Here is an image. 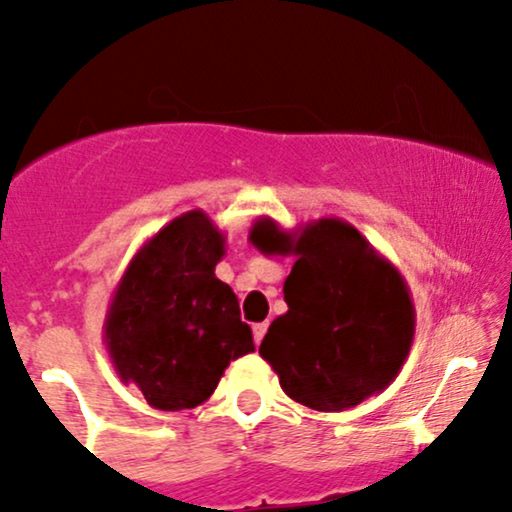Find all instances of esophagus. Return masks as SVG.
Listing matches in <instances>:
<instances>
[{
	"label": "esophagus",
	"mask_w": 512,
	"mask_h": 512,
	"mask_svg": "<svg viewBox=\"0 0 512 512\" xmlns=\"http://www.w3.org/2000/svg\"><path fill=\"white\" fill-rule=\"evenodd\" d=\"M252 334H255V344H260L264 334H267V322H257V325H252Z\"/></svg>",
	"instance_id": "obj_1"
}]
</instances>
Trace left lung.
Masks as SVG:
<instances>
[{"label": "left lung", "mask_w": 512, "mask_h": 512, "mask_svg": "<svg viewBox=\"0 0 512 512\" xmlns=\"http://www.w3.org/2000/svg\"><path fill=\"white\" fill-rule=\"evenodd\" d=\"M250 243L264 255H296L284 281L289 310L260 344L281 390L315 411H344L383 392L407 361L416 327L395 264L334 216L293 233L260 219Z\"/></svg>", "instance_id": "left-lung-1"}]
</instances>
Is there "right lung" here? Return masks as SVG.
<instances>
[{"label": "right lung", "instance_id": "1", "mask_svg": "<svg viewBox=\"0 0 512 512\" xmlns=\"http://www.w3.org/2000/svg\"><path fill=\"white\" fill-rule=\"evenodd\" d=\"M223 255L226 236L192 209L146 240L117 281L105 349L122 383L154 409L199 407L228 363L255 351L236 293L214 274Z\"/></svg>", "mask_w": 512, "mask_h": 512}]
</instances>
